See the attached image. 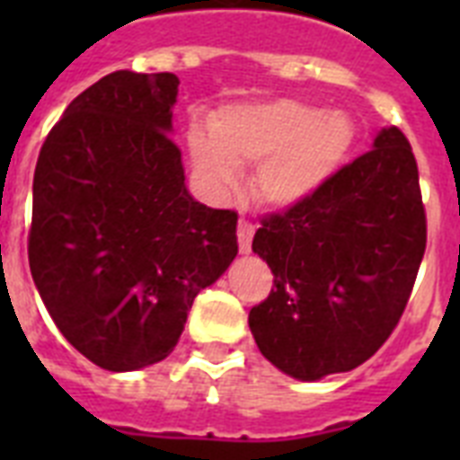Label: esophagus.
<instances>
[{
	"instance_id": "1",
	"label": "esophagus",
	"mask_w": 460,
	"mask_h": 460,
	"mask_svg": "<svg viewBox=\"0 0 460 460\" xmlns=\"http://www.w3.org/2000/svg\"><path fill=\"white\" fill-rule=\"evenodd\" d=\"M252 234H255V226H252L251 222L241 219V222H238V245H241V252H243V255L251 252Z\"/></svg>"
}]
</instances>
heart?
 I'll return each instance as SVG.
<instances>
[{"label":"heart","mask_w":460,"mask_h":460,"mask_svg":"<svg viewBox=\"0 0 460 460\" xmlns=\"http://www.w3.org/2000/svg\"><path fill=\"white\" fill-rule=\"evenodd\" d=\"M356 124L339 110L301 100L229 104L212 114L209 133L188 131V159L212 195L238 186V166H255L252 198L270 209L310 202L349 159Z\"/></svg>","instance_id":"1"}]
</instances>
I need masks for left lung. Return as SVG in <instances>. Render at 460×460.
Here are the masks:
<instances>
[{
    "label": "left lung",
    "mask_w": 460,
    "mask_h": 460,
    "mask_svg": "<svg viewBox=\"0 0 460 460\" xmlns=\"http://www.w3.org/2000/svg\"><path fill=\"white\" fill-rule=\"evenodd\" d=\"M425 243L418 164L389 126L313 200L262 219L252 252L274 288L248 314L260 353L301 382L363 365L399 324Z\"/></svg>",
    "instance_id": "1"
}]
</instances>
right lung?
<instances>
[{
  "label": "right lung",
  "mask_w": 460,
  "mask_h": 460,
  "mask_svg": "<svg viewBox=\"0 0 460 460\" xmlns=\"http://www.w3.org/2000/svg\"><path fill=\"white\" fill-rule=\"evenodd\" d=\"M173 74L114 71L83 90L40 150L28 260L38 294L90 363L164 360L188 310L238 252L231 209L188 193L169 138Z\"/></svg>",
  "instance_id": "1"
}]
</instances>
